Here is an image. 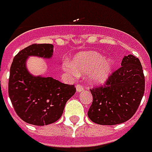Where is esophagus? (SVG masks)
<instances>
[{
  "label": "esophagus",
  "instance_id": "esophagus-1",
  "mask_svg": "<svg viewBox=\"0 0 152 152\" xmlns=\"http://www.w3.org/2000/svg\"><path fill=\"white\" fill-rule=\"evenodd\" d=\"M84 89H85V86L84 85H77V86H76V91L77 92H81L82 91H84Z\"/></svg>",
  "mask_w": 152,
  "mask_h": 152
}]
</instances>
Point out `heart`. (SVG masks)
I'll return each mask as SVG.
<instances>
[{"label":"heart","instance_id":"1","mask_svg":"<svg viewBox=\"0 0 152 152\" xmlns=\"http://www.w3.org/2000/svg\"><path fill=\"white\" fill-rule=\"evenodd\" d=\"M113 68V61L107 59L96 51H85L73 57V61H66L63 69L73 76L88 74L92 84H104L110 77Z\"/></svg>","mask_w":152,"mask_h":152}]
</instances>
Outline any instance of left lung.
I'll return each instance as SVG.
<instances>
[{"label":"left lung","instance_id":"obj_1","mask_svg":"<svg viewBox=\"0 0 152 152\" xmlns=\"http://www.w3.org/2000/svg\"><path fill=\"white\" fill-rule=\"evenodd\" d=\"M122 67L113 73L106 85L91 90L93 102L90 119L101 125H115L130 119L137 111L145 92V76L140 60L125 56Z\"/></svg>","mask_w":152,"mask_h":152}]
</instances>
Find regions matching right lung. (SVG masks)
I'll return each mask as SVG.
<instances>
[{
  "instance_id": "1",
  "label": "right lung",
  "mask_w": 152,
  "mask_h": 152,
  "mask_svg": "<svg viewBox=\"0 0 152 152\" xmlns=\"http://www.w3.org/2000/svg\"><path fill=\"white\" fill-rule=\"evenodd\" d=\"M53 45L34 44L15 56L10 68L8 94L16 113L29 124L44 126L61 118L66 102L76 92L73 85L62 84L51 77L34 76L26 61L34 56L50 58Z\"/></svg>"
}]
</instances>
